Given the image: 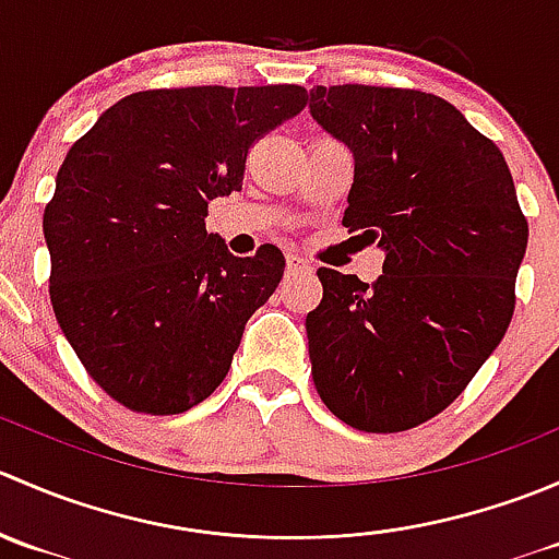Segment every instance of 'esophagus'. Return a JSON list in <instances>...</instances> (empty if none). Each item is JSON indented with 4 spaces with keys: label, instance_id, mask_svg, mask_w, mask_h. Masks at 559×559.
<instances>
[{
    "label": "esophagus",
    "instance_id": "obj_1",
    "mask_svg": "<svg viewBox=\"0 0 559 559\" xmlns=\"http://www.w3.org/2000/svg\"><path fill=\"white\" fill-rule=\"evenodd\" d=\"M286 270H289V273H300V270H311V264L302 257H297V253H289V257H286Z\"/></svg>",
    "mask_w": 559,
    "mask_h": 559
}]
</instances>
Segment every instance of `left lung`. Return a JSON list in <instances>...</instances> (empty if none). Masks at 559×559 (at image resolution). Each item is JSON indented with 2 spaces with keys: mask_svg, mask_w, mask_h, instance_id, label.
I'll list each match as a JSON object with an SVG mask.
<instances>
[{
  "mask_svg": "<svg viewBox=\"0 0 559 559\" xmlns=\"http://www.w3.org/2000/svg\"><path fill=\"white\" fill-rule=\"evenodd\" d=\"M311 116L354 154L343 227L384 251L373 284L316 270V392L357 430H411L452 405L503 341L527 218L498 145L436 94L316 86Z\"/></svg>",
  "mask_w": 559,
  "mask_h": 559,
  "instance_id": "8db88e82",
  "label": "left lung"
}]
</instances>
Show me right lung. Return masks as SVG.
<instances>
[{
  "mask_svg": "<svg viewBox=\"0 0 559 559\" xmlns=\"http://www.w3.org/2000/svg\"><path fill=\"white\" fill-rule=\"evenodd\" d=\"M302 86L154 88L107 107L56 175L43 233L50 302L86 373L129 411L183 414L224 379L284 253L233 257L207 205L248 148L297 116Z\"/></svg>",
  "mask_w": 559,
  "mask_h": 559,
  "instance_id": "add662e5",
  "label": "right lung"
}]
</instances>
